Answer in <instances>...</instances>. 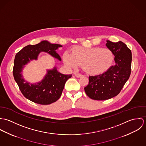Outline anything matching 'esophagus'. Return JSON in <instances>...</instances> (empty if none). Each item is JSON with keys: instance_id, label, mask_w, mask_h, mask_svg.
I'll return each instance as SVG.
<instances>
[{"instance_id": "esophagus-1", "label": "esophagus", "mask_w": 146, "mask_h": 146, "mask_svg": "<svg viewBox=\"0 0 146 146\" xmlns=\"http://www.w3.org/2000/svg\"><path fill=\"white\" fill-rule=\"evenodd\" d=\"M75 76L76 77H77V78H81V77L83 76V75L80 74H75Z\"/></svg>"}]
</instances>
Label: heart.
Masks as SVG:
<instances>
[{"label": "heart", "mask_w": 146, "mask_h": 146, "mask_svg": "<svg viewBox=\"0 0 146 146\" xmlns=\"http://www.w3.org/2000/svg\"><path fill=\"white\" fill-rule=\"evenodd\" d=\"M113 60L112 52L107 48H84L76 46L72 49V54L66 52L63 60L70 68L76 69L83 66L85 71L93 74L102 73L111 66Z\"/></svg>", "instance_id": "heart-1"}]
</instances>
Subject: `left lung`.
<instances>
[{
	"instance_id": "1",
	"label": "left lung",
	"mask_w": 146,
	"mask_h": 146,
	"mask_svg": "<svg viewBox=\"0 0 146 146\" xmlns=\"http://www.w3.org/2000/svg\"><path fill=\"white\" fill-rule=\"evenodd\" d=\"M106 45L114 55L115 64L102 74L89 76V83L84 90L94 100H107L118 95L131 73V52L126 45L121 41L107 40Z\"/></svg>"
}]
</instances>
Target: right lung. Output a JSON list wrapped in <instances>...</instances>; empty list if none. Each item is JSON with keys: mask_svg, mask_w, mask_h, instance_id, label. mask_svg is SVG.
I'll list each match as a JSON object with an SVG mask.
<instances>
[{"mask_svg": "<svg viewBox=\"0 0 146 146\" xmlns=\"http://www.w3.org/2000/svg\"><path fill=\"white\" fill-rule=\"evenodd\" d=\"M62 46L43 40L36 45H28L18 52L15 58L13 76L22 94L30 101L40 104H49L57 101L61 97L64 84L72 75H64L59 72L57 67L47 70V73L36 83H30L22 76L25 65L32 60H37L41 52H46L53 57L61 61L56 50Z\"/></svg>", "mask_w": 146, "mask_h": 146, "instance_id": "add662e5", "label": "right lung"}]
</instances>
